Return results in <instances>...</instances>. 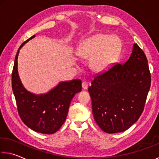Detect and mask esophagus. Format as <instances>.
I'll list each match as a JSON object with an SVG mask.
<instances>
[{
	"instance_id": "34e87169",
	"label": "esophagus",
	"mask_w": 159,
	"mask_h": 159,
	"mask_svg": "<svg viewBox=\"0 0 159 159\" xmlns=\"http://www.w3.org/2000/svg\"><path fill=\"white\" fill-rule=\"evenodd\" d=\"M88 87H89V85H88V84H87L86 82L84 81V82L82 83V88H83V89L86 90L88 89Z\"/></svg>"
}]
</instances>
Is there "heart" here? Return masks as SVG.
Masks as SVG:
<instances>
[{"label": "heart", "instance_id": "obj_1", "mask_svg": "<svg viewBox=\"0 0 159 159\" xmlns=\"http://www.w3.org/2000/svg\"><path fill=\"white\" fill-rule=\"evenodd\" d=\"M120 48V41L117 37L98 34L85 40L79 47L78 54L85 59L93 58L92 69L102 71L114 61Z\"/></svg>", "mask_w": 159, "mask_h": 159}]
</instances>
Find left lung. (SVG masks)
Segmentation results:
<instances>
[{"mask_svg": "<svg viewBox=\"0 0 159 159\" xmlns=\"http://www.w3.org/2000/svg\"><path fill=\"white\" fill-rule=\"evenodd\" d=\"M151 86L146 55L134 44L129 59L95 75L89 88L95 121L108 134L122 132L143 112Z\"/></svg>", "mask_w": 159, "mask_h": 159, "instance_id": "8db88e82", "label": "left lung"}]
</instances>
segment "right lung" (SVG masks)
<instances>
[{
  "label": "right lung",
  "instance_id": "add662e5",
  "mask_svg": "<svg viewBox=\"0 0 159 159\" xmlns=\"http://www.w3.org/2000/svg\"><path fill=\"white\" fill-rule=\"evenodd\" d=\"M34 37L35 35L26 40L17 50L12 73V91L22 122L35 132L52 134L57 132L66 120L72 98L81 91V80L59 82L44 94H34L25 89L18 74L17 58L20 49Z\"/></svg>",
  "mask_w": 159,
  "mask_h": 159
}]
</instances>
